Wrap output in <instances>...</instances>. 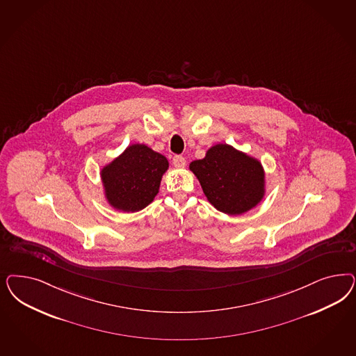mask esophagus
<instances>
[{
    "instance_id": "obj_1",
    "label": "esophagus",
    "mask_w": 356,
    "mask_h": 356,
    "mask_svg": "<svg viewBox=\"0 0 356 356\" xmlns=\"http://www.w3.org/2000/svg\"><path fill=\"white\" fill-rule=\"evenodd\" d=\"M172 165H174L177 169L184 168V165H186V159H184V156H174V159H172Z\"/></svg>"
}]
</instances>
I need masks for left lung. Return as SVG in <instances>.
Segmentation results:
<instances>
[{
  "mask_svg": "<svg viewBox=\"0 0 356 356\" xmlns=\"http://www.w3.org/2000/svg\"><path fill=\"white\" fill-rule=\"evenodd\" d=\"M190 169L209 203L224 213L241 215L264 197L262 165L227 144L208 149L203 160L190 163Z\"/></svg>",
  "mask_w": 356,
  "mask_h": 356,
  "instance_id": "8db88e82",
  "label": "left lung"
}]
</instances>
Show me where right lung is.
Returning <instances> with one entry per match:
<instances>
[{"label":"right lung","mask_w":356,"mask_h":356,"mask_svg":"<svg viewBox=\"0 0 356 356\" xmlns=\"http://www.w3.org/2000/svg\"><path fill=\"white\" fill-rule=\"evenodd\" d=\"M168 168V160L147 145L128 147L102 170L108 203L124 212L145 208L159 194L162 174Z\"/></svg>","instance_id":"add662e5"}]
</instances>
